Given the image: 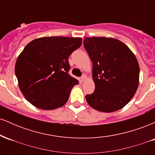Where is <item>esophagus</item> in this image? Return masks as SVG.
I'll list each match as a JSON object with an SVG mask.
<instances>
[{"mask_svg": "<svg viewBox=\"0 0 155 155\" xmlns=\"http://www.w3.org/2000/svg\"><path fill=\"white\" fill-rule=\"evenodd\" d=\"M87 75H86V74H83L82 76H81V81H84L85 80L87 79Z\"/></svg>", "mask_w": 155, "mask_h": 155, "instance_id": "obj_1", "label": "esophagus"}]
</instances>
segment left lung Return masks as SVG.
I'll use <instances>...</instances> for the list:
<instances>
[{
	"instance_id": "left-lung-1",
	"label": "left lung",
	"mask_w": 155,
	"mask_h": 155,
	"mask_svg": "<svg viewBox=\"0 0 155 155\" xmlns=\"http://www.w3.org/2000/svg\"><path fill=\"white\" fill-rule=\"evenodd\" d=\"M84 46L92 62L95 88L86 95L94 109L110 113L126 106L139 84V65L126 44L118 39L86 37Z\"/></svg>"
}]
</instances>
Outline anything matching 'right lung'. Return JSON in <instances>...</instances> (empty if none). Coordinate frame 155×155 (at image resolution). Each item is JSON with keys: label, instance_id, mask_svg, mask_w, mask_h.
<instances>
[{"label": "right lung", "instance_id": "obj_1", "mask_svg": "<svg viewBox=\"0 0 155 155\" xmlns=\"http://www.w3.org/2000/svg\"><path fill=\"white\" fill-rule=\"evenodd\" d=\"M79 37L52 36L34 39L17 58L15 74L21 92L35 107L53 110L67 103L79 81L68 74V57L81 47Z\"/></svg>", "mask_w": 155, "mask_h": 155}]
</instances>
